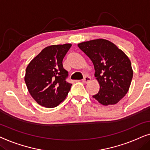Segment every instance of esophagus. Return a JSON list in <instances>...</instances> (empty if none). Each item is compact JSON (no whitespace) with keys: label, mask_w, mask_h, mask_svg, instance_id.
I'll return each instance as SVG.
<instances>
[{"label":"esophagus","mask_w":150,"mask_h":150,"mask_svg":"<svg viewBox=\"0 0 150 150\" xmlns=\"http://www.w3.org/2000/svg\"><path fill=\"white\" fill-rule=\"evenodd\" d=\"M91 77H89V76H86V77H84V78L83 79L82 81H83V83H88L89 81H91Z\"/></svg>","instance_id":"esophagus-1"}]
</instances>
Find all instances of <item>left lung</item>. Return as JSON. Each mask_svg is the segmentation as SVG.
I'll use <instances>...</instances> for the list:
<instances>
[{"instance_id":"8db88e82","label":"left lung","mask_w":150,"mask_h":150,"mask_svg":"<svg viewBox=\"0 0 150 150\" xmlns=\"http://www.w3.org/2000/svg\"><path fill=\"white\" fill-rule=\"evenodd\" d=\"M95 68L99 91L93 97L104 105L116 104L126 95L133 77L131 62L122 50L105 39L79 43Z\"/></svg>"}]
</instances>
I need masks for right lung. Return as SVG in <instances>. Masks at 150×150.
<instances>
[{
  "label": "right lung",
  "mask_w": 150,
  "mask_h": 150,
  "mask_svg": "<svg viewBox=\"0 0 150 150\" xmlns=\"http://www.w3.org/2000/svg\"><path fill=\"white\" fill-rule=\"evenodd\" d=\"M71 44L51 45L42 50L26 69L25 81L30 95L39 105L55 108L64 100L72 84L62 60Z\"/></svg>",
  "instance_id": "add662e5"
}]
</instances>
